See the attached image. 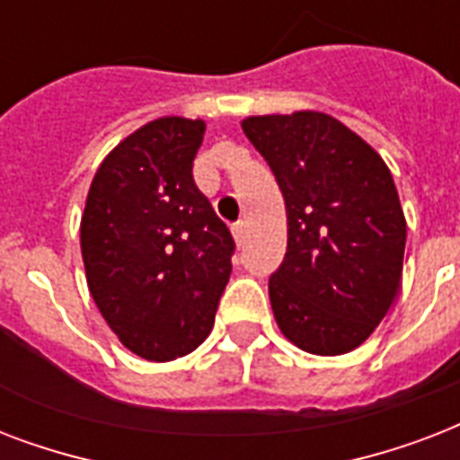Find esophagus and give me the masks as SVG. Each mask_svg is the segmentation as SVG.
Wrapping results in <instances>:
<instances>
[{
  "instance_id": "obj_1",
  "label": "esophagus",
  "mask_w": 460,
  "mask_h": 460,
  "mask_svg": "<svg viewBox=\"0 0 460 460\" xmlns=\"http://www.w3.org/2000/svg\"><path fill=\"white\" fill-rule=\"evenodd\" d=\"M231 231H234V238H236V243L243 245L245 238H248V231H245V222H236L234 226H231Z\"/></svg>"
}]
</instances>
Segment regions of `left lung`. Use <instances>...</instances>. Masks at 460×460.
I'll list each match as a JSON object with an SVG mask.
<instances>
[{
	"label": "left lung",
	"instance_id": "1",
	"mask_svg": "<svg viewBox=\"0 0 460 460\" xmlns=\"http://www.w3.org/2000/svg\"><path fill=\"white\" fill-rule=\"evenodd\" d=\"M287 205L288 241L270 277L281 334L314 356L367 339L401 288L406 217L392 172L360 136L322 111L243 119Z\"/></svg>",
	"mask_w": 460,
	"mask_h": 460
}]
</instances>
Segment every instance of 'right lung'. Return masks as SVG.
Here are the masks:
<instances>
[{
	"label": "right lung",
	"mask_w": 460,
	"mask_h": 460,
	"mask_svg": "<svg viewBox=\"0 0 460 460\" xmlns=\"http://www.w3.org/2000/svg\"><path fill=\"white\" fill-rule=\"evenodd\" d=\"M205 121L155 119L97 169L81 219L88 288L136 356L166 363L200 346L231 274L234 238L193 181Z\"/></svg>",
	"instance_id": "add662e5"
}]
</instances>
